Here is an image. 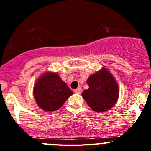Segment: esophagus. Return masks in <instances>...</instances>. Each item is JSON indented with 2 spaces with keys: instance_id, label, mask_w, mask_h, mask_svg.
I'll return each mask as SVG.
<instances>
[{
  "instance_id": "34e87169",
  "label": "esophagus",
  "mask_w": 151,
  "mask_h": 151,
  "mask_svg": "<svg viewBox=\"0 0 151 151\" xmlns=\"http://www.w3.org/2000/svg\"><path fill=\"white\" fill-rule=\"evenodd\" d=\"M81 92H82V90H81V88H77V89H76L75 90H74V93H77V94H81Z\"/></svg>"
}]
</instances>
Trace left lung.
Here are the masks:
<instances>
[{"label":"left lung","instance_id":"1","mask_svg":"<svg viewBox=\"0 0 151 151\" xmlns=\"http://www.w3.org/2000/svg\"><path fill=\"white\" fill-rule=\"evenodd\" d=\"M86 83L89 89L83 90L82 96L94 112H106L117 103L119 85L106 68H103L95 74H90Z\"/></svg>","mask_w":151,"mask_h":151}]
</instances>
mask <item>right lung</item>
<instances>
[{
    "label": "right lung",
    "mask_w": 151,
    "mask_h": 151,
    "mask_svg": "<svg viewBox=\"0 0 151 151\" xmlns=\"http://www.w3.org/2000/svg\"><path fill=\"white\" fill-rule=\"evenodd\" d=\"M72 94L71 90L56 72H45L39 76L33 86L36 104L48 112L59 109Z\"/></svg>",
    "instance_id": "1"
}]
</instances>
